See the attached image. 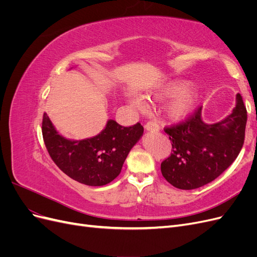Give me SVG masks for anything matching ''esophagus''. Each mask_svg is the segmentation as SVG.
Segmentation results:
<instances>
[{"label": "esophagus", "instance_id": "esophagus-1", "mask_svg": "<svg viewBox=\"0 0 257 257\" xmlns=\"http://www.w3.org/2000/svg\"><path fill=\"white\" fill-rule=\"evenodd\" d=\"M145 128H146L147 131H149V132H158V131L160 130V126H159L158 122H155V121H149V122L146 123Z\"/></svg>", "mask_w": 257, "mask_h": 257}]
</instances>
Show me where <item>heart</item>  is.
Here are the masks:
<instances>
[{
  "label": "heart",
  "mask_w": 257,
  "mask_h": 257,
  "mask_svg": "<svg viewBox=\"0 0 257 257\" xmlns=\"http://www.w3.org/2000/svg\"><path fill=\"white\" fill-rule=\"evenodd\" d=\"M126 97L130 104L137 109H143L145 107V100L139 95L128 93ZM168 97H174L167 105V112L174 119L184 118L191 111L194 103H195V95L191 91L186 90V84L184 82L169 83L153 95V98L158 100Z\"/></svg>",
  "instance_id": "obj_1"
}]
</instances>
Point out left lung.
<instances>
[{
    "label": "left lung",
    "mask_w": 257,
    "mask_h": 257,
    "mask_svg": "<svg viewBox=\"0 0 257 257\" xmlns=\"http://www.w3.org/2000/svg\"><path fill=\"white\" fill-rule=\"evenodd\" d=\"M245 124L246 109L238 93L234 110L221 122L205 123L198 107L183 122L166 126L173 150L161 164L163 177L181 190L213 181L237 159L244 143Z\"/></svg>",
    "instance_id": "obj_1"
}]
</instances>
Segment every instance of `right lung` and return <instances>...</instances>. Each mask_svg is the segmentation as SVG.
<instances>
[{
	"label": "right lung",
	"mask_w": 257,
	"mask_h": 257,
	"mask_svg": "<svg viewBox=\"0 0 257 257\" xmlns=\"http://www.w3.org/2000/svg\"><path fill=\"white\" fill-rule=\"evenodd\" d=\"M42 132L50 158L62 172L82 184L100 186L119 176L128 152L143 136L144 127L139 122L125 127L108 120L98 135L71 141L58 133L45 112Z\"/></svg>",
	"instance_id": "1"
}]
</instances>
